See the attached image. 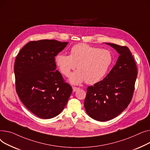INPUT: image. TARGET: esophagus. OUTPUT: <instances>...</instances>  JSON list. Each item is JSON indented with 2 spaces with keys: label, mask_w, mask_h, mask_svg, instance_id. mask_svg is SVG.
I'll use <instances>...</instances> for the list:
<instances>
[{
  "label": "esophagus",
  "mask_w": 150,
  "mask_h": 150,
  "mask_svg": "<svg viewBox=\"0 0 150 150\" xmlns=\"http://www.w3.org/2000/svg\"><path fill=\"white\" fill-rule=\"evenodd\" d=\"M78 90H79V88H77V87H76V86H73V91L74 92L77 91Z\"/></svg>",
  "instance_id": "esophagus-1"
}]
</instances>
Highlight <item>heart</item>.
I'll list each match as a JSON object with an SVG mask.
<instances>
[{
  "mask_svg": "<svg viewBox=\"0 0 150 150\" xmlns=\"http://www.w3.org/2000/svg\"><path fill=\"white\" fill-rule=\"evenodd\" d=\"M112 62V56L109 50L86 43L73 46L69 55L59 53L56 57V63L60 72L67 77L77 65L78 70L69 79V82L74 85L84 81L88 84L98 82L107 73Z\"/></svg>",
  "mask_w": 150,
  "mask_h": 150,
  "instance_id": "heart-1",
  "label": "heart"
}]
</instances>
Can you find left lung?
Segmentation results:
<instances>
[{
    "label": "left lung",
    "instance_id": "left-lung-1",
    "mask_svg": "<svg viewBox=\"0 0 150 150\" xmlns=\"http://www.w3.org/2000/svg\"><path fill=\"white\" fill-rule=\"evenodd\" d=\"M119 56L116 65L102 81L87 88L84 107L94 120H110L127 108L134 90L137 69L129 49L125 46L106 43Z\"/></svg>",
    "mask_w": 150,
    "mask_h": 150
}]
</instances>
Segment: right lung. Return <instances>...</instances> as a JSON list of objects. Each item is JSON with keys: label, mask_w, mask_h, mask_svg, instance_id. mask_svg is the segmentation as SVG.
Returning <instances> with one entry per match:
<instances>
[{"label": "right lung", "mask_w": 150, "mask_h": 150, "mask_svg": "<svg viewBox=\"0 0 150 150\" xmlns=\"http://www.w3.org/2000/svg\"><path fill=\"white\" fill-rule=\"evenodd\" d=\"M68 42L31 41L21 49L14 64L16 92L38 117L53 118L62 111L73 89L56 69L55 56Z\"/></svg>", "instance_id": "1"}]
</instances>
